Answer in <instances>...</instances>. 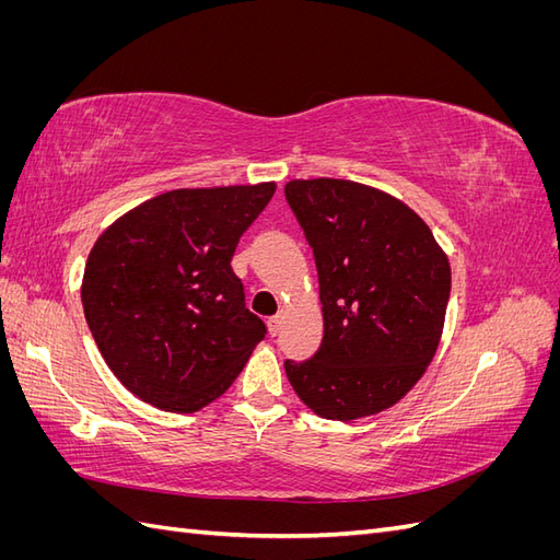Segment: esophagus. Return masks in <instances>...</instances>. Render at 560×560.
Listing matches in <instances>:
<instances>
[{
	"label": "esophagus",
	"mask_w": 560,
	"mask_h": 560,
	"mask_svg": "<svg viewBox=\"0 0 560 560\" xmlns=\"http://www.w3.org/2000/svg\"><path fill=\"white\" fill-rule=\"evenodd\" d=\"M282 325H284V315H282V313H278V315H273V317H268V331L273 334V336L280 334Z\"/></svg>",
	"instance_id": "esophagus-1"
}]
</instances>
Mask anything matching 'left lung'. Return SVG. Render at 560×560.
Returning a JSON list of instances; mask_svg holds the SVG:
<instances>
[{"instance_id":"left-lung-1","label":"left lung","mask_w":560,"mask_h":560,"mask_svg":"<svg viewBox=\"0 0 560 560\" xmlns=\"http://www.w3.org/2000/svg\"><path fill=\"white\" fill-rule=\"evenodd\" d=\"M284 196L313 247L322 346L284 362L299 399L329 420H358L397 404L442 341L451 266L430 226L374 186L292 179Z\"/></svg>"}]
</instances>
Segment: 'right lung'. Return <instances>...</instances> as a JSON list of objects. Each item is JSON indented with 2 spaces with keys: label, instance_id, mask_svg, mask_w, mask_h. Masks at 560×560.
Instances as JSON below:
<instances>
[{
  "label": "right lung",
  "instance_id": "right-lung-1",
  "mask_svg": "<svg viewBox=\"0 0 560 560\" xmlns=\"http://www.w3.org/2000/svg\"><path fill=\"white\" fill-rule=\"evenodd\" d=\"M276 182L175 189L95 241L81 282L89 329L135 397L194 413L222 397L266 336L231 259Z\"/></svg>",
  "mask_w": 560,
  "mask_h": 560
}]
</instances>
